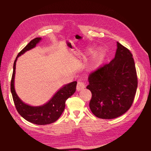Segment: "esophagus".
<instances>
[{
	"label": "esophagus",
	"mask_w": 151,
	"mask_h": 151,
	"mask_svg": "<svg viewBox=\"0 0 151 151\" xmlns=\"http://www.w3.org/2000/svg\"><path fill=\"white\" fill-rule=\"evenodd\" d=\"M84 88H85V83L83 81H78L77 83V85H76V90L78 91L82 90Z\"/></svg>",
	"instance_id": "esophagus-1"
}]
</instances>
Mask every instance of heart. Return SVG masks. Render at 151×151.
I'll return each instance as SVG.
<instances>
[{
	"instance_id": "1",
	"label": "heart",
	"mask_w": 151,
	"mask_h": 151,
	"mask_svg": "<svg viewBox=\"0 0 151 151\" xmlns=\"http://www.w3.org/2000/svg\"><path fill=\"white\" fill-rule=\"evenodd\" d=\"M97 57H98V58H101L102 57H103V52H99V54L97 55Z\"/></svg>"
}]
</instances>
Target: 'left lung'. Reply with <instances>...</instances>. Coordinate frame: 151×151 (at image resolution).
Instances as JSON below:
<instances>
[{
  "label": "left lung",
  "instance_id": "8db88e82",
  "mask_svg": "<svg viewBox=\"0 0 151 151\" xmlns=\"http://www.w3.org/2000/svg\"><path fill=\"white\" fill-rule=\"evenodd\" d=\"M92 97L89 107L93 114L103 119L121 116L132 106L138 78L132 55L117 42L115 57L88 76Z\"/></svg>",
  "mask_w": 151,
  "mask_h": 151
}]
</instances>
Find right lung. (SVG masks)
<instances>
[{
  "mask_svg": "<svg viewBox=\"0 0 151 151\" xmlns=\"http://www.w3.org/2000/svg\"><path fill=\"white\" fill-rule=\"evenodd\" d=\"M40 40L41 39L38 37L32 39L18 54L14 62L13 73H12L11 83V91L15 107L20 116L23 117L27 121L32 122L33 124L44 125L52 123L57 121L60 116L65 110L66 101L75 93L77 82L74 81L64 86L47 103L42 106H31L24 104L20 100L16 94L14 87V79L17 58L26 52L27 50L34 48Z\"/></svg>",
  "mask_w": 151,
  "mask_h": 151,
  "instance_id": "1",
  "label": "right lung"
}]
</instances>
